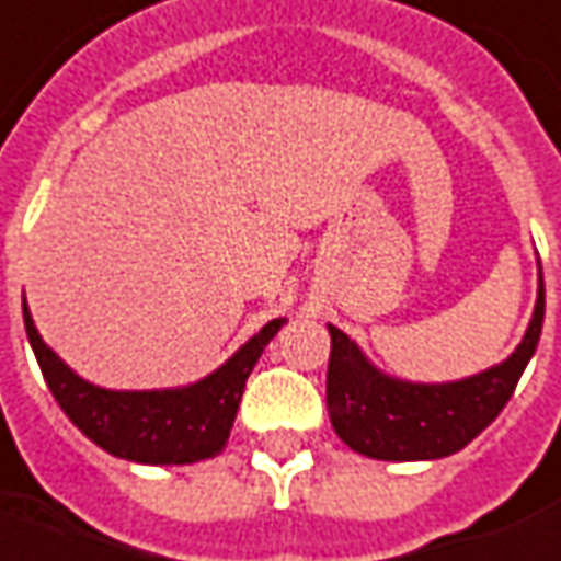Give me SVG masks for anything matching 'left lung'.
<instances>
[{
	"label": "left lung",
	"mask_w": 561,
	"mask_h": 561,
	"mask_svg": "<svg viewBox=\"0 0 561 561\" xmlns=\"http://www.w3.org/2000/svg\"><path fill=\"white\" fill-rule=\"evenodd\" d=\"M541 325V263L533 320L526 325L517 350L505 362L463 379L412 382L386 374L367 358L365 350L350 334H343L329 322L325 329L331 334V358L325 400L331 427L353 451L374 460L410 463L457 454L484 427H490V421L511 400L523 370L538 350Z\"/></svg>",
	"instance_id": "8db88e82"
}]
</instances>
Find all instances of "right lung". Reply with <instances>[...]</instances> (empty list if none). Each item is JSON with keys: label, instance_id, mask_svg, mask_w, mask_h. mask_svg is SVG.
I'll return each mask as SVG.
<instances>
[{"label": "right lung", "instance_id": "add662e5", "mask_svg": "<svg viewBox=\"0 0 561 561\" xmlns=\"http://www.w3.org/2000/svg\"><path fill=\"white\" fill-rule=\"evenodd\" d=\"M23 322L32 353L53 398L98 448L146 466H185L218 457L227 448L241 391L260 355L284 329V317L265 322L253 337L203 379L175 388H104L65 365L35 329L23 296Z\"/></svg>", "mask_w": 561, "mask_h": 561}]
</instances>
